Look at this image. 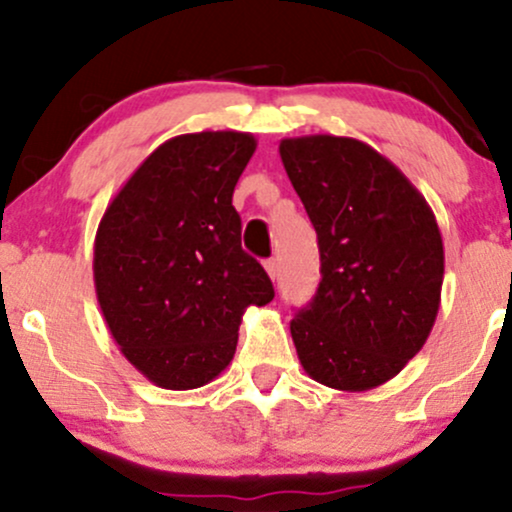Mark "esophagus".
Here are the masks:
<instances>
[{"instance_id": "obj_1", "label": "esophagus", "mask_w": 512, "mask_h": 512, "mask_svg": "<svg viewBox=\"0 0 512 512\" xmlns=\"http://www.w3.org/2000/svg\"><path fill=\"white\" fill-rule=\"evenodd\" d=\"M264 269H267V274L272 276V279H276V274H279V262H276L274 257H272V260L264 262Z\"/></svg>"}]
</instances>
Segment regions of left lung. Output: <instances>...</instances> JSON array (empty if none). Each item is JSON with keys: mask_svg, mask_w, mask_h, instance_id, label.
Segmentation results:
<instances>
[{"mask_svg": "<svg viewBox=\"0 0 512 512\" xmlns=\"http://www.w3.org/2000/svg\"><path fill=\"white\" fill-rule=\"evenodd\" d=\"M279 154L320 248V286L291 320L301 366L334 390H373L419 354L436 322L445 272L436 216L395 163L358 139H281Z\"/></svg>", "mask_w": 512, "mask_h": 512, "instance_id": "obj_1", "label": "left lung"}]
</instances>
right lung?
Returning <instances> with one entry per match:
<instances>
[{
    "instance_id": "obj_1",
    "label": "right lung",
    "mask_w": 512,
    "mask_h": 512,
    "mask_svg": "<svg viewBox=\"0 0 512 512\" xmlns=\"http://www.w3.org/2000/svg\"><path fill=\"white\" fill-rule=\"evenodd\" d=\"M248 132L180 134L132 173L98 223L93 281L105 325L139 373L195 390L236 354L245 308L274 286L240 245L233 190Z\"/></svg>"
}]
</instances>
